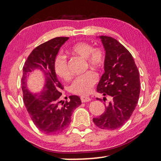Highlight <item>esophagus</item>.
Instances as JSON below:
<instances>
[{"mask_svg": "<svg viewBox=\"0 0 161 161\" xmlns=\"http://www.w3.org/2000/svg\"><path fill=\"white\" fill-rule=\"evenodd\" d=\"M92 99H90L89 97H81V102H90Z\"/></svg>", "mask_w": 161, "mask_h": 161, "instance_id": "esophagus-1", "label": "esophagus"}]
</instances>
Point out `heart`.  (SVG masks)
Segmentation results:
<instances>
[{
    "label": "heart",
    "mask_w": 161,
    "mask_h": 161,
    "mask_svg": "<svg viewBox=\"0 0 161 161\" xmlns=\"http://www.w3.org/2000/svg\"><path fill=\"white\" fill-rule=\"evenodd\" d=\"M73 53L85 59L87 65L93 69H100L104 64V54L100 49H93L92 46L86 42H78L72 48ZM54 69L59 77L67 80L69 77V70L68 68L66 57L59 53L54 60ZM97 81V75L92 72H86L79 76L73 81L70 86L72 93L86 96L92 91V86Z\"/></svg>",
    "instance_id": "obj_1"
}]
</instances>
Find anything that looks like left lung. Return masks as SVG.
I'll return each instance as SVG.
<instances>
[{
    "label": "left lung",
    "mask_w": 161,
    "mask_h": 161,
    "mask_svg": "<svg viewBox=\"0 0 161 161\" xmlns=\"http://www.w3.org/2000/svg\"><path fill=\"white\" fill-rule=\"evenodd\" d=\"M105 50L104 72L97 84V92L111 100L106 111L93 119L102 129L114 130L126 123L137 105L140 94V78L134 59L129 50L116 39L99 36Z\"/></svg>",
    "instance_id": "left-lung-1"
}]
</instances>
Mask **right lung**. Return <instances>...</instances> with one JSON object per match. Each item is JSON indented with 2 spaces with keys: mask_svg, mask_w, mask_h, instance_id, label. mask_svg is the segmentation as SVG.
Instances as JSON below:
<instances>
[{
  "mask_svg": "<svg viewBox=\"0 0 161 161\" xmlns=\"http://www.w3.org/2000/svg\"><path fill=\"white\" fill-rule=\"evenodd\" d=\"M69 37H59L35 48L27 59L23 67L22 90L23 101L32 121L40 131L45 134L62 132L69 126L72 111L81 105L80 98L69 96V101L63 105L59 101L63 86L57 78L54 60L59 50ZM40 70L44 81L40 92H33L29 89V74Z\"/></svg>",
  "mask_w": 161,
  "mask_h": 161,
  "instance_id": "right-lung-1",
  "label": "right lung"
}]
</instances>
